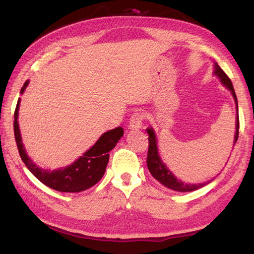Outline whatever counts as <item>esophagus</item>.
I'll list each match as a JSON object with an SVG mask.
<instances>
[{
	"mask_svg": "<svg viewBox=\"0 0 254 254\" xmlns=\"http://www.w3.org/2000/svg\"><path fill=\"white\" fill-rule=\"evenodd\" d=\"M143 114L142 113H133L132 117L130 119V123H128V127L131 130H136V128H140L142 127V122H143Z\"/></svg>",
	"mask_w": 254,
	"mask_h": 254,
	"instance_id": "34e87169",
	"label": "esophagus"
}]
</instances>
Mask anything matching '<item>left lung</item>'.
<instances>
[{"mask_svg": "<svg viewBox=\"0 0 254 254\" xmlns=\"http://www.w3.org/2000/svg\"><path fill=\"white\" fill-rule=\"evenodd\" d=\"M214 74L216 75L218 78L221 79L222 84L226 86L227 88L230 89L232 95L234 97L235 104H236V131H235V136H234V144L236 142L239 137V127H240V123H239V107H238V98H236L233 85H232V81L229 78L224 71H223L222 68L217 65V63L214 64ZM147 132L149 134V149H148V157H147V165H148V169L151 175L153 176V178H156L159 183L162 184L163 186L168 187L173 190L176 191H192L196 190V189L204 187L205 185L209 184L207 183H203V184H186L183 183L176 178V176L170 173V170L167 168L165 163L161 161L160 157H159L158 153V148H157V139H156V134H154V131L151 127L147 128Z\"/></svg>", "mask_w": 254, "mask_h": 254, "instance_id": "1", "label": "left lung"}]
</instances>
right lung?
Returning a JSON list of instances; mask_svg holds the SVG:
<instances>
[{"label":"right lung","instance_id":"1","mask_svg":"<svg viewBox=\"0 0 254 254\" xmlns=\"http://www.w3.org/2000/svg\"><path fill=\"white\" fill-rule=\"evenodd\" d=\"M28 84L29 80L25 81L23 87L21 88V94L24 92ZM19 106L20 98L16 103L14 111L13 127L15 142L18 145L21 159H22L24 165L28 167V169L33 174L34 177L39 179L46 186L64 192L83 191L100 182L105 173L107 162H109V152L117 145L124 133L121 127L105 132L91 149L87 150L83 156L77 159L70 166L58 170L49 171L39 168L36 163L32 162L31 159L28 157L27 152H25L22 140H21L18 123Z\"/></svg>","mask_w":254,"mask_h":254}]
</instances>
